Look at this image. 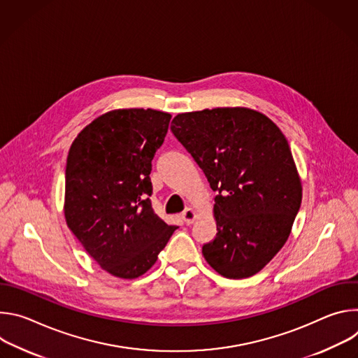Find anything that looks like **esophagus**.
Wrapping results in <instances>:
<instances>
[{
	"label": "esophagus",
	"mask_w": 358,
	"mask_h": 358,
	"mask_svg": "<svg viewBox=\"0 0 358 358\" xmlns=\"http://www.w3.org/2000/svg\"><path fill=\"white\" fill-rule=\"evenodd\" d=\"M181 217H182L184 222H185L187 225H189V224H192L194 220H195V211H194L192 208H185L184 213L181 214Z\"/></svg>",
	"instance_id": "34e87169"
}]
</instances>
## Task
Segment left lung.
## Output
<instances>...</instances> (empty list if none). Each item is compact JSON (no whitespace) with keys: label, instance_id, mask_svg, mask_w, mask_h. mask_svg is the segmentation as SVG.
I'll use <instances>...</instances> for the list:
<instances>
[{"label":"left lung","instance_id":"1","mask_svg":"<svg viewBox=\"0 0 358 358\" xmlns=\"http://www.w3.org/2000/svg\"><path fill=\"white\" fill-rule=\"evenodd\" d=\"M171 131L217 191V236L206 261L229 279L264 269L282 249L301 203L289 143L265 115L217 108L177 115Z\"/></svg>","mask_w":358,"mask_h":358}]
</instances>
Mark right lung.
Masks as SVG:
<instances>
[{
  "label": "right lung",
  "mask_w": 358,
  "mask_h": 358,
  "mask_svg": "<svg viewBox=\"0 0 358 358\" xmlns=\"http://www.w3.org/2000/svg\"><path fill=\"white\" fill-rule=\"evenodd\" d=\"M171 115L119 109L86 126L71 145L65 218L90 257L113 276L134 279L156 264L174 225L151 207V160Z\"/></svg>",
  "instance_id": "1"
}]
</instances>
